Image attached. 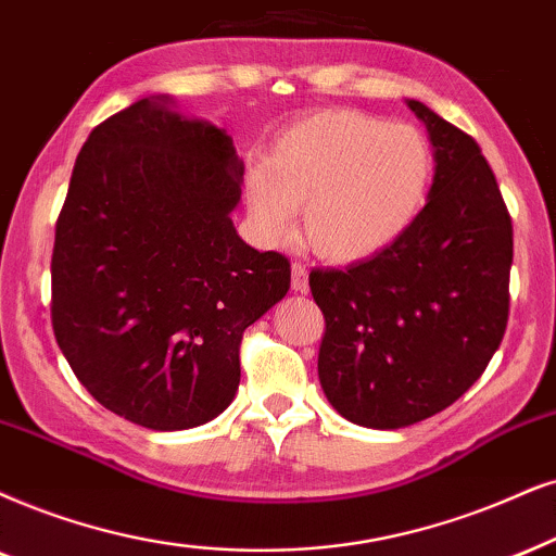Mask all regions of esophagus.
I'll return each mask as SVG.
<instances>
[{
    "label": "esophagus",
    "mask_w": 556,
    "mask_h": 556,
    "mask_svg": "<svg viewBox=\"0 0 556 556\" xmlns=\"http://www.w3.org/2000/svg\"><path fill=\"white\" fill-rule=\"evenodd\" d=\"M292 290L307 292V269H305V264H300V262L292 264Z\"/></svg>",
    "instance_id": "1"
}]
</instances>
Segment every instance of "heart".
<instances>
[{
	"instance_id": "b5f03b06",
	"label": "heart",
	"mask_w": 556,
	"mask_h": 556,
	"mask_svg": "<svg viewBox=\"0 0 556 556\" xmlns=\"http://www.w3.org/2000/svg\"><path fill=\"white\" fill-rule=\"evenodd\" d=\"M433 179V151L413 125H388L354 110H326L292 125L266 168L245 174L251 226L264 241L292 230L328 262H359L416 220Z\"/></svg>"
}]
</instances>
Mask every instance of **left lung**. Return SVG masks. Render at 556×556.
Returning <instances> with one entry per match:
<instances>
[{
    "mask_svg": "<svg viewBox=\"0 0 556 556\" xmlns=\"http://www.w3.org/2000/svg\"><path fill=\"white\" fill-rule=\"evenodd\" d=\"M435 174L395 241L346 269H313L326 333L318 377L330 405L367 428H403L456 403L501 346L513 226L472 136L424 102Z\"/></svg>",
    "mask_w": 556,
    "mask_h": 556,
    "instance_id": "8db88e82",
    "label": "left lung"
}]
</instances>
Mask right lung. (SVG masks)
I'll use <instances>...</instances> for the list:
<instances>
[{"label":"right lung","mask_w":556,"mask_h":556,"mask_svg":"<svg viewBox=\"0 0 556 556\" xmlns=\"http://www.w3.org/2000/svg\"><path fill=\"white\" fill-rule=\"evenodd\" d=\"M233 138L140 100L97 125L55 220L51 323L97 403L153 431L207 424L241 382L243 330L290 262L238 238Z\"/></svg>","instance_id":"obj_1"}]
</instances>
